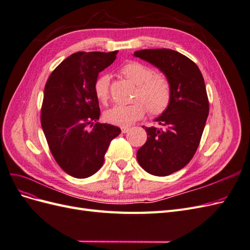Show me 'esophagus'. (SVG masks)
I'll return each instance as SVG.
<instances>
[{"instance_id": "34e87169", "label": "esophagus", "mask_w": 250, "mask_h": 250, "mask_svg": "<svg viewBox=\"0 0 250 250\" xmlns=\"http://www.w3.org/2000/svg\"><path fill=\"white\" fill-rule=\"evenodd\" d=\"M129 129H130V128H129V127H127V126H123V127H121V130H122V132H123V133H126V132H128V131H129Z\"/></svg>"}]
</instances>
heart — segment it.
<instances>
[{"instance_id":"1","label":"heart","mask_w":250,"mask_h":250,"mask_svg":"<svg viewBox=\"0 0 250 250\" xmlns=\"http://www.w3.org/2000/svg\"><path fill=\"white\" fill-rule=\"evenodd\" d=\"M121 73L137 85L133 101L127 105H117L105 111L106 122L127 126L141 119L146 108L152 116L162 115L167 110L172 100V85L168 77L156 73L153 67L139 62H130L122 66ZM96 98L102 103H106L109 98V77L102 74L94 83Z\"/></svg>"}]
</instances>
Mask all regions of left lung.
<instances>
[{"mask_svg": "<svg viewBox=\"0 0 250 250\" xmlns=\"http://www.w3.org/2000/svg\"><path fill=\"white\" fill-rule=\"evenodd\" d=\"M158 67L171 82L172 100L155 122L145 127L147 141L137 153L146 172L167 176L183 169L193 158L208 116V98L202 74L194 62L170 49H147L134 52Z\"/></svg>", "mask_w": 250, "mask_h": 250, "instance_id": "8db88e82", "label": "left lung"}]
</instances>
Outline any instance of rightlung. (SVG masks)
I'll return each instance as SVG.
<instances>
[{
	"label": "right lung",
	"mask_w": 250,
	"mask_h": 250,
	"mask_svg": "<svg viewBox=\"0 0 250 250\" xmlns=\"http://www.w3.org/2000/svg\"><path fill=\"white\" fill-rule=\"evenodd\" d=\"M117 53H74L51 73L44 86L41 110L44 137L59 167L73 177L86 178L99 170L110 142L121 133L117 126L93 125L100 117L94 83ZM88 125L92 131L87 130Z\"/></svg>",
	"instance_id": "add662e5"
}]
</instances>
